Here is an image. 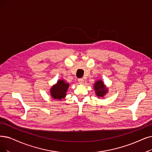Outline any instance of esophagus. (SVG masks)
<instances>
[{
	"mask_svg": "<svg viewBox=\"0 0 152 152\" xmlns=\"http://www.w3.org/2000/svg\"><path fill=\"white\" fill-rule=\"evenodd\" d=\"M78 83H79V84H81V85L83 84V82H84V80H83V78H78Z\"/></svg>",
	"mask_w": 152,
	"mask_h": 152,
	"instance_id": "esophagus-1",
	"label": "esophagus"
}]
</instances>
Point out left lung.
<instances>
[{
  "mask_svg": "<svg viewBox=\"0 0 152 152\" xmlns=\"http://www.w3.org/2000/svg\"><path fill=\"white\" fill-rule=\"evenodd\" d=\"M94 88L95 91V93L96 94V95L99 98L104 97L108 92V88L106 87L104 82L101 80H97L95 82Z\"/></svg>",
  "mask_w": 152,
  "mask_h": 152,
  "instance_id": "8db88e82",
  "label": "left lung"
}]
</instances>
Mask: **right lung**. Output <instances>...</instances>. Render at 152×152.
<instances>
[{
    "label": "right lung",
    "mask_w": 152,
    "mask_h": 152,
    "mask_svg": "<svg viewBox=\"0 0 152 152\" xmlns=\"http://www.w3.org/2000/svg\"><path fill=\"white\" fill-rule=\"evenodd\" d=\"M69 87V83H66L62 79H60L57 80V83L50 88V95L53 99L61 100L65 97Z\"/></svg>",
    "instance_id": "right-lung-1"
}]
</instances>
